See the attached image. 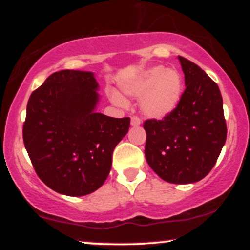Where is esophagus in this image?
Segmentation results:
<instances>
[{"label":"esophagus","instance_id":"34e87169","mask_svg":"<svg viewBox=\"0 0 250 250\" xmlns=\"http://www.w3.org/2000/svg\"><path fill=\"white\" fill-rule=\"evenodd\" d=\"M130 125H131V127H139V125H141V120H140L137 116H133L131 117Z\"/></svg>","mask_w":250,"mask_h":250}]
</instances>
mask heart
Instances as JSON below:
<instances>
[{"mask_svg": "<svg viewBox=\"0 0 250 250\" xmlns=\"http://www.w3.org/2000/svg\"><path fill=\"white\" fill-rule=\"evenodd\" d=\"M125 95L140 99V109L148 119L163 120L179 107L183 95V80L176 69H166L156 65L142 71L130 81L123 83ZM111 102L127 107L128 102L121 94L113 91Z\"/></svg>", "mask_w": 250, "mask_h": 250, "instance_id": "obj_1", "label": "heart"}]
</instances>
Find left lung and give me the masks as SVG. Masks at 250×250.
Wrapping results in <instances>:
<instances>
[{
  "label": "left lung",
  "instance_id": "1",
  "mask_svg": "<svg viewBox=\"0 0 250 250\" xmlns=\"http://www.w3.org/2000/svg\"><path fill=\"white\" fill-rule=\"evenodd\" d=\"M186 90L163 120H147L145 155L162 180L175 185L207 176L225 146L227 125L220 89L199 65L179 56Z\"/></svg>",
  "mask_w": 250,
  "mask_h": 250
}]
</instances>
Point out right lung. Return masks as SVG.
<instances>
[{"instance_id":"right-lung-1","label":"right lung","mask_w":250,"mask_h":250,"mask_svg":"<svg viewBox=\"0 0 250 250\" xmlns=\"http://www.w3.org/2000/svg\"><path fill=\"white\" fill-rule=\"evenodd\" d=\"M94 73L60 70L33 91L27 104L23 141L36 174L67 196L95 191L107 180L113 151L130 119L97 113Z\"/></svg>"}]
</instances>
